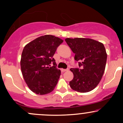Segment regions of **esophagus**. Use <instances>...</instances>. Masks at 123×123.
Instances as JSON below:
<instances>
[{
    "mask_svg": "<svg viewBox=\"0 0 123 123\" xmlns=\"http://www.w3.org/2000/svg\"><path fill=\"white\" fill-rule=\"evenodd\" d=\"M68 70H69V69H61V72H64L68 71Z\"/></svg>",
    "mask_w": 123,
    "mask_h": 123,
    "instance_id": "34e87169",
    "label": "esophagus"
}]
</instances>
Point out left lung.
Here are the masks:
<instances>
[{"label": "left lung", "mask_w": 123, "mask_h": 123, "mask_svg": "<svg viewBox=\"0 0 123 123\" xmlns=\"http://www.w3.org/2000/svg\"><path fill=\"white\" fill-rule=\"evenodd\" d=\"M65 41L80 68L70 69L73 73L70 87L79 92L91 91L98 86L105 69L107 54L104 44L89 38H66Z\"/></svg>", "instance_id": "1"}]
</instances>
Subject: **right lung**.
<instances>
[{
  "instance_id": "add662e5",
  "label": "right lung",
  "mask_w": 123,
  "mask_h": 123,
  "mask_svg": "<svg viewBox=\"0 0 123 123\" xmlns=\"http://www.w3.org/2000/svg\"><path fill=\"white\" fill-rule=\"evenodd\" d=\"M63 42L60 38L47 35L36 38L24 48L21 71L28 87L35 94H49L57 84L61 70L56 67L53 55Z\"/></svg>"
}]
</instances>
